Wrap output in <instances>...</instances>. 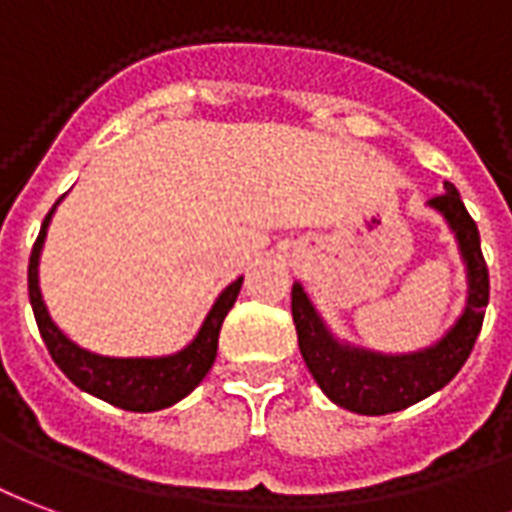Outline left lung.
Listing matches in <instances>:
<instances>
[{"mask_svg":"<svg viewBox=\"0 0 512 512\" xmlns=\"http://www.w3.org/2000/svg\"><path fill=\"white\" fill-rule=\"evenodd\" d=\"M445 218L466 270V305L439 341L404 354H384L341 341L302 289L292 286V316L302 360L333 404L357 414H390L423 401L453 379L475 346L488 305V267L480 231L469 218L461 193L447 182L445 193L428 201Z\"/></svg>","mask_w":512,"mask_h":512,"instance_id":"1","label":"left lung"}]
</instances>
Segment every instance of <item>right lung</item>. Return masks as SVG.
<instances>
[{
  "label": "right lung",
  "instance_id": "1",
  "mask_svg": "<svg viewBox=\"0 0 512 512\" xmlns=\"http://www.w3.org/2000/svg\"><path fill=\"white\" fill-rule=\"evenodd\" d=\"M57 204L43 220L32 256H29V302L35 311L37 330L43 335L54 363L84 393L95 395L100 401L119 406V409L158 412V409L174 406L185 395L193 393L201 379L210 374L215 354H218L220 327H223V319L231 311V305L237 302L242 278L229 283L218 294V300L212 302L210 313L201 322L196 338L179 352L163 354V357H106V354L89 352L59 330L57 322L48 313L43 292H40V253L46 245L48 226L57 212Z\"/></svg>",
  "mask_w": 512,
  "mask_h": 512
}]
</instances>
